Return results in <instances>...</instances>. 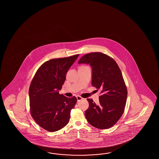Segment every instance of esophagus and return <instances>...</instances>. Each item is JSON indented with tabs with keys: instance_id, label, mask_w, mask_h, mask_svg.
Here are the masks:
<instances>
[{
	"instance_id": "esophagus-1",
	"label": "esophagus",
	"mask_w": 159,
	"mask_h": 159,
	"mask_svg": "<svg viewBox=\"0 0 159 159\" xmlns=\"http://www.w3.org/2000/svg\"><path fill=\"white\" fill-rule=\"evenodd\" d=\"M77 102L81 101V100L83 99V98H82L80 96H79V95L77 96Z\"/></svg>"
}]
</instances>
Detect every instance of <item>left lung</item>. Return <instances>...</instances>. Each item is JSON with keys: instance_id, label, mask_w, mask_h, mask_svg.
Segmentation results:
<instances>
[{"instance_id": "left-lung-1", "label": "left lung", "mask_w": 159, "mask_h": 159, "mask_svg": "<svg viewBox=\"0 0 159 159\" xmlns=\"http://www.w3.org/2000/svg\"><path fill=\"white\" fill-rule=\"evenodd\" d=\"M78 64L91 66V84L101 91L98 103L87 99L89 107L86 118L97 129H109L118 121L125 108L127 90L121 70L113 58L101 52L85 54Z\"/></svg>"}]
</instances>
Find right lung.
Masks as SVG:
<instances>
[{"mask_svg":"<svg viewBox=\"0 0 159 159\" xmlns=\"http://www.w3.org/2000/svg\"><path fill=\"white\" fill-rule=\"evenodd\" d=\"M79 56L54 58L46 61L37 70L29 89L30 114L34 121L49 132L68 124L70 111L77 102L75 97L60 94L69 68Z\"/></svg>","mask_w":159,"mask_h":159,"instance_id":"add662e5","label":"right lung"}]
</instances>
